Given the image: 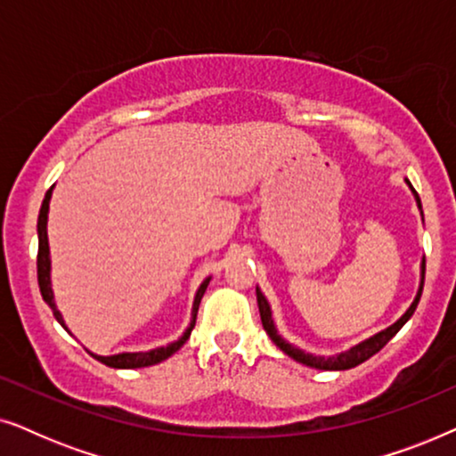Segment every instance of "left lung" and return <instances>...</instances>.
<instances>
[{
    "label": "left lung",
    "instance_id": "8db88e82",
    "mask_svg": "<svg viewBox=\"0 0 456 456\" xmlns=\"http://www.w3.org/2000/svg\"><path fill=\"white\" fill-rule=\"evenodd\" d=\"M404 183H407L411 192H413L415 203H417V208H419V214L423 217L419 195H417L415 189H413V186H411V183H409L407 178H404ZM419 267H421V272H419V276H421L419 278V289H417V295L413 298V303L409 305V309L404 311V314L398 317V320L392 323V326L382 330V332L370 336V338L357 342V345H353L351 348H346V351H340V353H336V354H328V357H323V354H314V353L303 351V348H298V346L292 345V342L282 338V336H280V332H278V328H276V322H273L270 303H267L265 295H264V292H261V289L257 286V305H259V314H261V323H264V330L267 332V336H270V338H272L273 345H276L282 353L289 354L290 359L298 361V363H303V365H307V367H314V370H326V371L351 370V367H357L359 363H363V361L373 357V354H376L379 348H384L386 342L395 338L398 330H401L404 323L411 320V315L415 314L417 303H419L421 292H423V280H426V257L421 259V265Z\"/></svg>",
    "mask_w": 456,
    "mask_h": 456
}]
</instances>
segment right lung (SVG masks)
Here are the masks:
<instances>
[{
    "label": "right lung",
    "mask_w": 456,
    "mask_h": 456,
    "mask_svg": "<svg viewBox=\"0 0 456 456\" xmlns=\"http://www.w3.org/2000/svg\"><path fill=\"white\" fill-rule=\"evenodd\" d=\"M52 192H53V186L45 192V199H43V203H41L39 220H37V236H39V255H37V276H39V289H41L43 301H45L49 305V309L53 311L55 320L61 323V328H64L68 334H72L70 330H68V326H66L64 315L60 314L58 305H55V295H53V289H52V255H49V239H47V216H49V201H52ZM209 280H211V276H208L201 284H199V289L195 292V301H192V309H191V322H189V326H186V330H184L183 336H180L178 340L167 342L166 346H155V348H151V351L118 353V354H95V353H91V351L89 353L97 361H102V363H105L108 367H114V370H134V367H149V365L161 363V361H166L167 357H172V354L176 353L178 348L183 346L186 340H189L192 328H195L199 303H201L205 290H208Z\"/></svg>",
    "instance_id": "1"
}]
</instances>
